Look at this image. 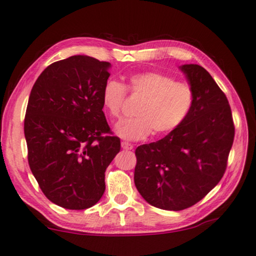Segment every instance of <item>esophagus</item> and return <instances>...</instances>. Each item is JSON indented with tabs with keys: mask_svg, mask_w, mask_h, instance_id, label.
I'll list each match as a JSON object with an SVG mask.
<instances>
[{
	"mask_svg": "<svg viewBox=\"0 0 256 256\" xmlns=\"http://www.w3.org/2000/svg\"><path fill=\"white\" fill-rule=\"evenodd\" d=\"M120 146H122V148H124V150H132V148H133L132 144L128 143V142H122V143H120Z\"/></svg>",
	"mask_w": 256,
	"mask_h": 256,
	"instance_id": "1",
	"label": "esophagus"
}]
</instances>
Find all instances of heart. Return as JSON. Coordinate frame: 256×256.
Returning <instances> with one entry per match:
<instances>
[{
    "label": "heart",
    "instance_id": "1",
    "mask_svg": "<svg viewBox=\"0 0 256 256\" xmlns=\"http://www.w3.org/2000/svg\"><path fill=\"white\" fill-rule=\"evenodd\" d=\"M125 88L132 96L142 98L136 110V118L124 120L115 126V133L128 141L164 136L172 132L187 118L194 102L190 85L158 72H146L128 78L125 87L116 80H108L102 92V105L110 118L122 113Z\"/></svg>",
    "mask_w": 256,
    "mask_h": 256
}]
</instances>
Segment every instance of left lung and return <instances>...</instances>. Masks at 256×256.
I'll return each mask as SVG.
<instances>
[{
	"instance_id": "1",
	"label": "left lung",
	"mask_w": 256,
	"mask_h": 256,
	"mask_svg": "<svg viewBox=\"0 0 256 256\" xmlns=\"http://www.w3.org/2000/svg\"><path fill=\"white\" fill-rule=\"evenodd\" d=\"M179 69L194 102L178 128L164 138L136 148L134 184L150 205L182 210L206 196L224 176L235 128L228 100L205 68Z\"/></svg>"
}]
</instances>
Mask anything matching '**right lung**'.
I'll return each instance as SVG.
<instances>
[{
    "mask_svg": "<svg viewBox=\"0 0 256 256\" xmlns=\"http://www.w3.org/2000/svg\"><path fill=\"white\" fill-rule=\"evenodd\" d=\"M110 64L72 56L51 64L32 87L24 118L30 169L44 196L86 209L105 192V171L120 150L110 133L102 92Z\"/></svg>",
    "mask_w": 256,
    "mask_h": 256,
    "instance_id": "1",
    "label": "right lung"
}]
</instances>
